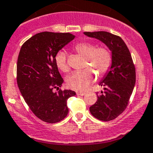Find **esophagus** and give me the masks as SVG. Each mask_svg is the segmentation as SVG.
Segmentation results:
<instances>
[{"instance_id": "34e87169", "label": "esophagus", "mask_w": 153, "mask_h": 153, "mask_svg": "<svg viewBox=\"0 0 153 153\" xmlns=\"http://www.w3.org/2000/svg\"><path fill=\"white\" fill-rule=\"evenodd\" d=\"M76 94H77V95H79V96H84V95L86 94V92H76Z\"/></svg>"}]
</instances>
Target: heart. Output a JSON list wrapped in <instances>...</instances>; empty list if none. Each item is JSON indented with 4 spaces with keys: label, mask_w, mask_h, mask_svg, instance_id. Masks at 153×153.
Here are the masks:
<instances>
[{
    "label": "heart",
    "mask_w": 153,
    "mask_h": 153,
    "mask_svg": "<svg viewBox=\"0 0 153 153\" xmlns=\"http://www.w3.org/2000/svg\"><path fill=\"white\" fill-rule=\"evenodd\" d=\"M76 51L86 57L85 67L82 71L74 72L67 79V86L74 90H86L98 75H104L110 69L112 57L110 51L105 47H99L90 42H79L74 46ZM56 65L63 72H68L70 67L64 50H60L55 55Z\"/></svg>",
    "instance_id": "b5f03b06"
}]
</instances>
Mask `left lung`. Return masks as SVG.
I'll use <instances>...</instances> for the list:
<instances>
[{
    "mask_svg": "<svg viewBox=\"0 0 153 153\" xmlns=\"http://www.w3.org/2000/svg\"><path fill=\"white\" fill-rule=\"evenodd\" d=\"M88 37L104 43L111 51L110 69L99 82L104 92H97V102L90 106L92 116L103 121L114 120L127 108L136 82V71L131 54L123 39L105 31L85 32Z\"/></svg>",
    "mask_w": 153,
    "mask_h": 153,
    "instance_id": "obj_1",
    "label": "left lung"
}]
</instances>
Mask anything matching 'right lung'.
Returning <instances> with one entry per match:
<instances>
[{"label": "right lung", "mask_w": 153, "mask_h": 153, "mask_svg": "<svg viewBox=\"0 0 153 153\" xmlns=\"http://www.w3.org/2000/svg\"><path fill=\"white\" fill-rule=\"evenodd\" d=\"M74 38L71 33H37L22 45L18 56L19 91L35 115L49 124L65 118L69 111L67 99L76 95L71 89H60L64 79L55 62L57 51Z\"/></svg>", "instance_id": "right-lung-1"}]
</instances>
